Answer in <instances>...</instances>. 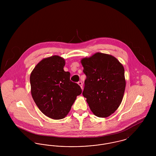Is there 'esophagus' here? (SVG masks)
Returning <instances> with one entry per match:
<instances>
[{
	"label": "esophagus",
	"mask_w": 156,
	"mask_h": 156,
	"mask_svg": "<svg viewBox=\"0 0 156 156\" xmlns=\"http://www.w3.org/2000/svg\"><path fill=\"white\" fill-rule=\"evenodd\" d=\"M78 85L81 87V88L82 89V82L81 81H79L78 82Z\"/></svg>",
	"instance_id": "esophagus-1"
}]
</instances>
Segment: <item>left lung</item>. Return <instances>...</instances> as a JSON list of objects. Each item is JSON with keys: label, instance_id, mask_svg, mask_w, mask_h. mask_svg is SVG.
Segmentation results:
<instances>
[{"label": "left lung", "instance_id": "obj_1", "mask_svg": "<svg viewBox=\"0 0 156 156\" xmlns=\"http://www.w3.org/2000/svg\"><path fill=\"white\" fill-rule=\"evenodd\" d=\"M86 75L83 96L93 113L106 118L119 108L126 87L125 69L115 57L97 52L81 60Z\"/></svg>", "mask_w": 156, "mask_h": 156}]
</instances>
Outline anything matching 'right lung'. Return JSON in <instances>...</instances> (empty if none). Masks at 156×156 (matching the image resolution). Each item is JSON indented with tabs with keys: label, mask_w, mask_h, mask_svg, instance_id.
Masks as SVG:
<instances>
[{
	"label": "right lung",
	"mask_w": 156,
	"mask_h": 156,
	"mask_svg": "<svg viewBox=\"0 0 156 156\" xmlns=\"http://www.w3.org/2000/svg\"><path fill=\"white\" fill-rule=\"evenodd\" d=\"M65 61L58 55L41 60L30 75L31 95L39 109L53 119L64 118L77 96L80 86L70 80L64 70Z\"/></svg>",
	"instance_id": "add662e5"
}]
</instances>
